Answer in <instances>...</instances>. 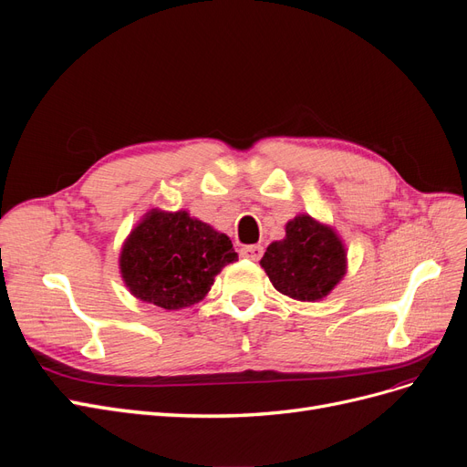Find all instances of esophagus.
I'll list each match as a JSON object with an SVG mask.
<instances>
[{
    "instance_id": "1",
    "label": "esophagus",
    "mask_w": 467,
    "mask_h": 467,
    "mask_svg": "<svg viewBox=\"0 0 467 467\" xmlns=\"http://www.w3.org/2000/svg\"><path fill=\"white\" fill-rule=\"evenodd\" d=\"M240 255L246 257V260H252V262H260V257L264 255V248L257 246V244L244 246L243 250H240Z\"/></svg>"
}]
</instances>
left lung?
Returning <instances> with one entry per match:
<instances>
[{"instance_id": "1", "label": "left lung", "mask_w": 467, "mask_h": 467, "mask_svg": "<svg viewBox=\"0 0 467 467\" xmlns=\"http://www.w3.org/2000/svg\"><path fill=\"white\" fill-rule=\"evenodd\" d=\"M260 264L283 295L314 302L329 295L347 273V252L329 227L298 215L286 223V236L269 244Z\"/></svg>"}]
</instances>
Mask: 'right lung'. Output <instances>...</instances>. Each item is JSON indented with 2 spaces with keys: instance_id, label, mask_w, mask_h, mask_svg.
Returning a JSON list of instances; mask_svg holds the SVG:
<instances>
[{
  "instance_id": "1",
  "label": "right lung",
  "mask_w": 467,
  "mask_h": 467,
  "mask_svg": "<svg viewBox=\"0 0 467 467\" xmlns=\"http://www.w3.org/2000/svg\"><path fill=\"white\" fill-rule=\"evenodd\" d=\"M236 260L227 234L186 212L153 210L130 233L119 262L136 298L181 309L200 302L215 275Z\"/></svg>"
}]
</instances>
